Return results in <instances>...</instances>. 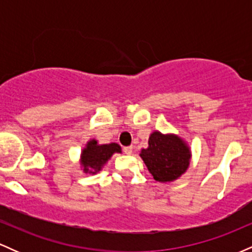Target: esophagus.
I'll list each match as a JSON object with an SVG mask.
<instances>
[{"instance_id": "34e87169", "label": "esophagus", "mask_w": 252, "mask_h": 252, "mask_svg": "<svg viewBox=\"0 0 252 252\" xmlns=\"http://www.w3.org/2000/svg\"><path fill=\"white\" fill-rule=\"evenodd\" d=\"M123 152H124V154H126V155H130L132 153V147L131 146H129V147H124L123 148Z\"/></svg>"}]
</instances>
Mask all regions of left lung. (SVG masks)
Wrapping results in <instances>:
<instances>
[{"label": "left lung", "instance_id": "1", "mask_svg": "<svg viewBox=\"0 0 252 252\" xmlns=\"http://www.w3.org/2000/svg\"><path fill=\"white\" fill-rule=\"evenodd\" d=\"M148 144V148L141 150L140 156L156 181H174L189 168V147L178 135L154 131L149 136Z\"/></svg>", "mask_w": 252, "mask_h": 252}]
</instances>
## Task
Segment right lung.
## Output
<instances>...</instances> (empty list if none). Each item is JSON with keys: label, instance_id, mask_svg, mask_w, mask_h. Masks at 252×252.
I'll return each instance as SVG.
<instances>
[{"label": "right lung", "instance_id": "add662e5", "mask_svg": "<svg viewBox=\"0 0 252 252\" xmlns=\"http://www.w3.org/2000/svg\"><path fill=\"white\" fill-rule=\"evenodd\" d=\"M121 147L117 143L98 144L96 140H90L82 152V163L84 173L96 174L102 170L115 153H121Z\"/></svg>", "mask_w": 252, "mask_h": 252}]
</instances>
